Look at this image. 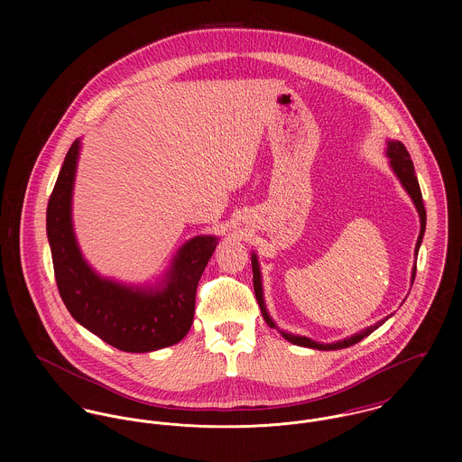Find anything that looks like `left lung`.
I'll use <instances>...</instances> for the list:
<instances>
[{
    "instance_id": "left-lung-1",
    "label": "left lung",
    "mask_w": 462,
    "mask_h": 462,
    "mask_svg": "<svg viewBox=\"0 0 462 462\" xmlns=\"http://www.w3.org/2000/svg\"><path fill=\"white\" fill-rule=\"evenodd\" d=\"M386 154L390 158V165L393 169V172L396 174V178L400 180L402 187L405 189V192L409 194V198L412 199L416 209H418V215H420V236H418V242H416V249H414V254L418 256V251H420V245H421V240H423V235H425V224H427V211H425V206H423V199H421V190H420V185H418V178L414 176V165H412V160L405 149V145L398 140H388V149H386ZM253 260V279H254V293H256V300L260 304V310H262V315H263L264 322L270 326V328H275L277 326L273 324V320L270 319L268 311H266V306H264L263 300V282H262V270H260V263H258V258L256 254L251 256ZM414 275H416V264L412 266V275H411V282H414ZM392 317V315H390ZM390 317L379 320L375 326H370L366 329L361 330V332H356L354 336L350 337H345V339H339L336 343H319V341H313L306 336H295L291 332H284V330H279L282 334L284 339H288L290 343L293 345H299V346H310V348H317V350H339V348H346L350 345H356L357 341H361L363 337H366L368 334H372L374 330L379 329Z\"/></svg>"
}]
</instances>
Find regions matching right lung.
Masks as SVG:
<instances>
[{
	"label": "right lung",
	"mask_w": 462,
	"mask_h": 462,
	"mask_svg": "<svg viewBox=\"0 0 462 462\" xmlns=\"http://www.w3.org/2000/svg\"><path fill=\"white\" fill-rule=\"evenodd\" d=\"M81 142H72L48 202L46 229L55 279L72 319L123 352H152L181 341L192 328L199 279L218 238L196 236L176 254L162 288L101 277L85 262L72 229V187Z\"/></svg>",
	"instance_id": "1"
}]
</instances>
